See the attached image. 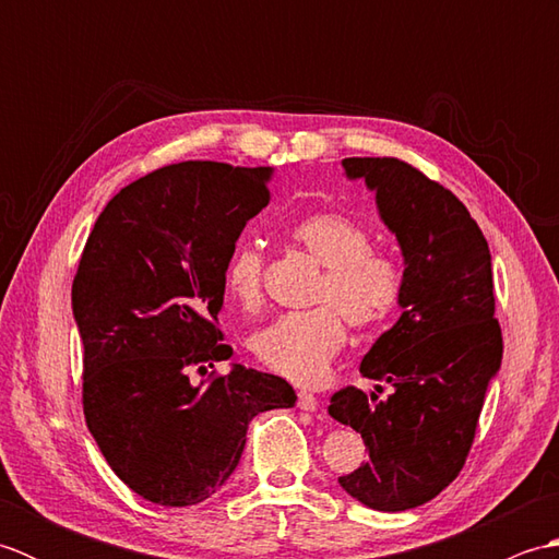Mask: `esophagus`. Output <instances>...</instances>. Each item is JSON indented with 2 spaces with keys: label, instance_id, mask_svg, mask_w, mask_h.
<instances>
[{
  "label": "esophagus",
  "instance_id": "34e87169",
  "mask_svg": "<svg viewBox=\"0 0 559 559\" xmlns=\"http://www.w3.org/2000/svg\"><path fill=\"white\" fill-rule=\"evenodd\" d=\"M317 406H319L317 396L307 394V391H300V394H298V408L300 411H317Z\"/></svg>",
  "mask_w": 559,
  "mask_h": 559
}]
</instances>
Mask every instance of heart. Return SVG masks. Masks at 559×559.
<instances>
[{
  "label": "heart",
  "mask_w": 559,
  "mask_h": 559,
  "mask_svg": "<svg viewBox=\"0 0 559 559\" xmlns=\"http://www.w3.org/2000/svg\"><path fill=\"white\" fill-rule=\"evenodd\" d=\"M290 240L324 266L314 300L329 302L307 312L278 317L252 338L261 365L298 384H317L346 343V322L374 326L394 312L401 298L396 259L370 247V233L346 213L322 211L290 228ZM225 290L245 312L264 302V254L257 245H240L225 264ZM344 314L341 316L340 312Z\"/></svg>",
  "instance_id": "obj_1"
}]
</instances>
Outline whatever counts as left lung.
<instances>
[{
    "label": "left lung",
    "instance_id": "8db88e82",
    "mask_svg": "<svg viewBox=\"0 0 559 559\" xmlns=\"http://www.w3.org/2000/svg\"><path fill=\"white\" fill-rule=\"evenodd\" d=\"M365 180L403 254L401 317L367 350L360 372L386 399L346 386L329 415L370 449L338 483L377 512H406L454 480L476 437L485 391L502 362L492 257L478 223L447 187L399 158H346ZM382 394V386H377Z\"/></svg>",
    "mask_w": 559,
    "mask_h": 559
}]
</instances>
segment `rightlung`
I'll list each match as a JSON object with an SVG mask.
<instances>
[{
    "instance_id": "obj_1",
    "label": "right lung",
    "mask_w": 559,
    "mask_h": 559,
    "mask_svg": "<svg viewBox=\"0 0 559 559\" xmlns=\"http://www.w3.org/2000/svg\"><path fill=\"white\" fill-rule=\"evenodd\" d=\"M271 168L187 160L127 185L83 247L71 310L83 415L105 461L144 500L192 507L240 463L254 415L293 408L283 377L233 365L218 329L225 264L269 204Z\"/></svg>"
}]
</instances>
